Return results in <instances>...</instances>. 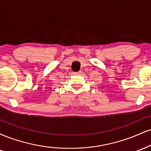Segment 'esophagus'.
<instances>
[{
    "label": "esophagus",
    "instance_id": "1",
    "mask_svg": "<svg viewBox=\"0 0 151 151\" xmlns=\"http://www.w3.org/2000/svg\"><path fill=\"white\" fill-rule=\"evenodd\" d=\"M82 72H81V71H79V72H74V74H81Z\"/></svg>",
    "mask_w": 151,
    "mask_h": 151
}]
</instances>
